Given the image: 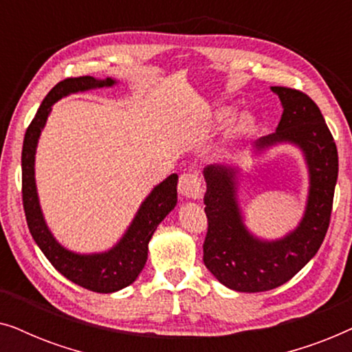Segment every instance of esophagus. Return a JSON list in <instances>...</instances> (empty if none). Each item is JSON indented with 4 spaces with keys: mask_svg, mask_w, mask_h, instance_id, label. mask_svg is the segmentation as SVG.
<instances>
[{
    "mask_svg": "<svg viewBox=\"0 0 352 352\" xmlns=\"http://www.w3.org/2000/svg\"><path fill=\"white\" fill-rule=\"evenodd\" d=\"M177 190L184 199H199L201 195V182L200 177L194 173H184L179 177Z\"/></svg>",
    "mask_w": 352,
    "mask_h": 352,
    "instance_id": "1",
    "label": "esophagus"
}]
</instances>
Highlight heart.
<instances>
[{"label": "heart", "mask_w": 352, "mask_h": 352, "mask_svg": "<svg viewBox=\"0 0 352 352\" xmlns=\"http://www.w3.org/2000/svg\"><path fill=\"white\" fill-rule=\"evenodd\" d=\"M230 115H232V110H230V109H228V107L219 109L218 112L214 113V120H216V122H226V120H228ZM253 126H254V118L252 117V115L245 113V115H242V117H239L237 120H235L232 129H234L235 134H242V133L250 131V129H252Z\"/></svg>", "instance_id": "heart-1"}]
</instances>
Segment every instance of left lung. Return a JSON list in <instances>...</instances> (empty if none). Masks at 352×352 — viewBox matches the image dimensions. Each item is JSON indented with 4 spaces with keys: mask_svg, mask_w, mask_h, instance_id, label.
Masks as SVG:
<instances>
[{
    "mask_svg": "<svg viewBox=\"0 0 352 352\" xmlns=\"http://www.w3.org/2000/svg\"><path fill=\"white\" fill-rule=\"evenodd\" d=\"M283 113L276 133L254 142L258 152L293 144L300 147L309 171V194L302 219L285 237L258 239L247 229L237 200L239 170L230 165H208L204 170L205 213L208 232L204 263L230 290L256 293L277 288L314 258L330 224L338 179V151L319 107L301 91L272 86Z\"/></svg>",
    "mask_w": 352,
    "mask_h": 352,
    "instance_id": "obj_1",
    "label": "left lung"
}]
</instances>
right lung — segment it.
<instances>
[{"mask_svg":"<svg viewBox=\"0 0 352 352\" xmlns=\"http://www.w3.org/2000/svg\"><path fill=\"white\" fill-rule=\"evenodd\" d=\"M113 78L98 80L94 76H78L59 81L43 100L40 109L27 128L22 147V201L28 229L33 240L50 263L70 282L96 293H113L131 285L146 266L148 242L157 226L176 206L177 175H170L153 187L139 206L133 223L117 245L104 253L81 254L62 247L47 228L38 200L35 182V153L40 134L51 113L52 104L69 94L96 88H110Z\"/></svg>","mask_w":352,"mask_h":352,"instance_id":"add662e5","label":"right lung"}]
</instances>
